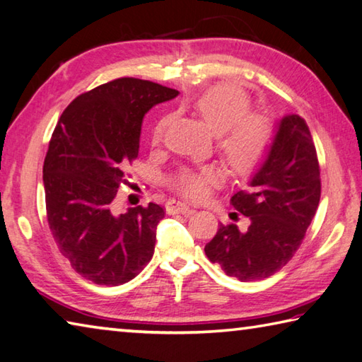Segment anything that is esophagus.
<instances>
[{"mask_svg": "<svg viewBox=\"0 0 362 362\" xmlns=\"http://www.w3.org/2000/svg\"><path fill=\"white\" fill-rule=\"evenodd\" d=\"M167 211L168 213H178V214H184V216H190L192 213H195V209L192 206H189L187 203L184 202H178V200H170L167 203Z\"/></svg>", "mask_w": 362, "mask_h": 362, "instance_id": "1", "label": "esophagus"}]
</instances>
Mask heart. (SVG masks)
<instances>
[{"label": "heart", "mask_w": 362, "mask_h": 362, "mask_svg": "<svg viewBox=\"0 0 362 362\" xmlns=\"http://www.w3.org/2000/svg\"><path fill=\"white\" fill-rule=\"evenodd\" d=\"M194 110L217 134L222 158L235 173H252L268 156L272 126L263 115L250 112V99L241 88L231 85L209 88L195 99ZM165 124L167 119L163 118L154 126V141L162 139ZM222 180L223 173L216 167L182 168L173 176L170 186L187 199L200 200Z\"/></svg>", "instance_id": "b5f03b06"}]
</instances>
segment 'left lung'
Returning <instances> with one entry per match:
<instances>
[{
	"mask_svg": "<svg viewBox=\"0 0 362 362\" xmlns=\"http://www.w3.org/2000/svg\"><path fill=\"white\" fill-rule=\"evenodd\" d=\"M249 186L231 197L233 208L249 217L247 230L221 223L204 245L209 260L241 282L260 281L284 268L317 213L322 194L317 149L299 115L279 122L269 153Z\"/></svg>",
	"mask_w": 362,
	"mask_h": 362,
	"instance_id": "8db88e82",
	"label": "left lung"
}]
</instances>
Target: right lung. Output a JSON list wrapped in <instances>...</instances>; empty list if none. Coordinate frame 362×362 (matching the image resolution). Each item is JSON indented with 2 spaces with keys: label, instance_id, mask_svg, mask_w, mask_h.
Returning a JSON list of instances; mask_svg holds the SVG:
<instances>
[{
  "label": "right lung",
  "instance_id": "obj_1",
  "mask_svg": "<svg viewBox=\"0 0 362 362\" xmlns=\"http://www.w3.org/2000/svg\"><path fill=\"white\" fill-rule=\"evenodd\" d=\"M173 88L132 77L80 94L61 115L44 160L47 221L58 249L81 277L121 285L153 258L163 208L117 213L118 187L137 159L141 121Z\"/></svg>",
  "mask_w": 362,
  "mask_h": 362
}]
</instances>
